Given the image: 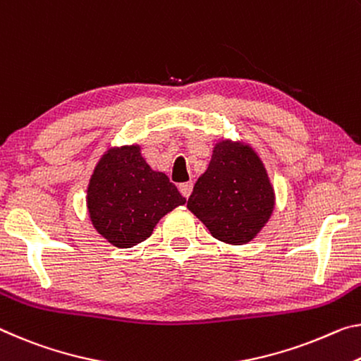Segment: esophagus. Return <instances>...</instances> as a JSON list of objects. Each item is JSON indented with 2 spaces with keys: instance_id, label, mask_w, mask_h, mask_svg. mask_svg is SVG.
I'll return each mask as SVG.
<instances>
[{
  "instance_id": "34e87169",
  "label": "esophagus",
  "mask_w": 361,
  "mask_h": 361,
  "mask_svg": "<svg viewBox=\"0 0 361 361\" xmlns=\"http://www.w3.org/2000/svg\"><path fill=\"white\" fill-rule=\"evenodd\" d=\"M180 192L183 194V197H190L191 192H192V183L191 181H186V183H181V185L178 186Z\"/></svg>"
}]
</instances>
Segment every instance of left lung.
I'll use <instances>...</instances> for the list:
<instances>
[{"instance_id": "obj_1", "label": "left lung", "mask_w": 361, "mask_h": 361, "mask_svg": "<svg viewBox=\"0 0 361 361\" xmlns=\"http://www.w3.org/2000/svg\"><path fill=\"white\" fill-rule=\"evenodd\" d=\"M274 192L262 160L252 147L221 141L209 169L199 176L188 209L228 244H245L270 219Z\"/></svg>"}]
</instances>
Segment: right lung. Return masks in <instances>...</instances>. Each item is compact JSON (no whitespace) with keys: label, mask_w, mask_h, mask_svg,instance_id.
<instances>
[{"label":"right lung","mask_w":361,"mask_h":361,"mask_svg":"<svg viewBox=\"0 0 361 361\" xmlns=\"http://www.w3.org/2000/svg\"><path fill=\"white\" fill-rule=\"evenodd\" d=\"M88 210L99 234L116 247L149 238L165 214L186 202L169 176L154 171L138 146L109 149L88 186Z\"/></svg>","instance_id":"1"}]
</instances>
